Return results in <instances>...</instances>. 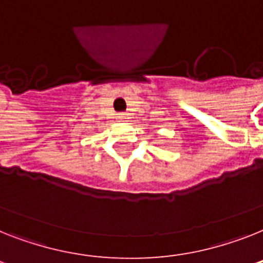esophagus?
<instances>
[{
	"instance_id": "34e87169",
	"label": "esophagus",
	"mask_w": 263,
	"mask_h": 263,
	"mask_svg": "<svg viewBox=\"0 0 263 263\" xmlns=\"http://www.w3.org/2000/svg\"><path fill=\"white\" fill-rule=\"evenodd\" d=\"M118 119L120 121H124V120H127V119H128V115L127 114H119Z\"/></svg>"
}]
</instances>
